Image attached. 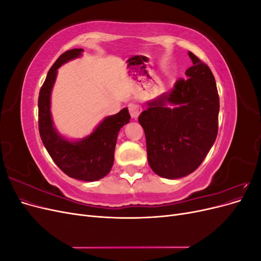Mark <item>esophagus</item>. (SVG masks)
<instances>
[{"label": "esophagus", "mask_w": 261, "mask_h": 261, "mask_svg": "<svg viewBox=\"0 0 261 261\" xmlns=\"http://www.w3.org/2000/svg\"><path fill=\"white\" fill-rule=\"evenodd\" d=\"M128 111H129V114H130V116H132V118H137L138 115H139L140 112H141V108H140L138 105L129 103V105H128Z\"/></svg>", "instance_id": "esophagus-1"}]
</instances>
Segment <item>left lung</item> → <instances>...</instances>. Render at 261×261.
<instances>
[{"instance_id":"obj_1","label":"left lung","mask_w":261,"mask_h":261,"mask_svg":"<svg viewBox=\"0 0 261 261\" xmlns=\"http://www.w3.org/2000/svg\"><path fill=\"white\" fill-rule=\"evenodd\" d=\"M185 75L170 92L147 102L138 117L146 135L148 163L161 177L176 179L193 173L218 135L219 94L210 68L195 54Z\"/></svg>"}]
</instances>
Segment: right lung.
<instances>
[{
    "label": "right lung",
    "mask_w": 261,
    "mask_h": 261,
    "mask_svg": "<svg viewBox=\"0 0 261 261\" xmlns=\"http://www.w3.org/2000/svg\"><path fill=\"white\" fill-rule=\"evenodd\" d=\"M83 49H72L54 63L40 89L38 100L39 132L42 143L55 164L69 177L85 181L98 180L109 174L114 162L118 132L129 123L128 109L103 118L90 135L69 140L55 128L51 114V93L58 69L65 63L82 57Z\"/></svg>",
    "instance_id": "add662e5"
}]
</instances>
